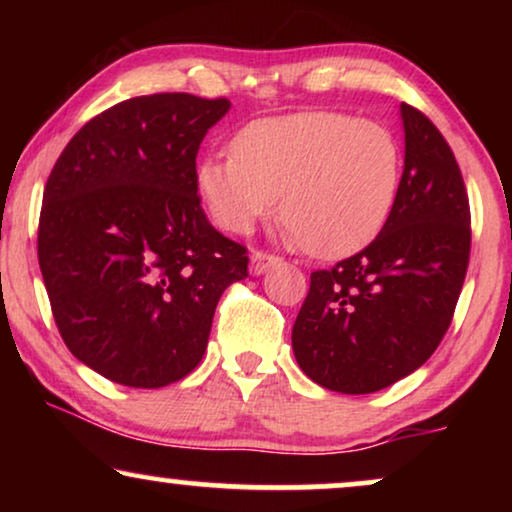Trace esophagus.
<instances>
[{
  "mask_svg": "<svg viewBox=\"0 0 512 512\" xmlns=\"http://www.w3.org/2000/svg\"><path fill=\"white\" fill-rule=\"evenodd\" d=\"M279 258L272 254H263V251H254L249 258V270L251 275H263L265 270H270L272 265H277Z\"/></svg>",
  "mask_w": 512,
  "mask_h": 512,
  "instance_id": "esophagus-1",
  "label": "esophagus"
}]
</instances>
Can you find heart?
I'll return each instance as SVG.
<instances>
[{
    "label": "heart",
    "instance_id": "heart-1",
    "mask_svg": "<svg viewBox=\"0 0 512 512\" xmlns=\"http://www.w3.org/2000/svg\"><path fill=\"white\" fill-rule=\"evenodd\" d=\"M235 156H207L198 191L223 230L249 233L275 214L286 240L338 258L387 223L401 186V144L387 125L335 111L263 118L233 139Z\"/></svg>",
    "mask_w": 512,
    "mask_h": 512
}]
</instances>
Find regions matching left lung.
I'll return each mask as SVG.
<instances>
[{"mask_svg":"<svg viewBox=\"0 0 512 512\" xmlns=\"http://www.w3.org/2000/svg\"><path fill=\"white\" fill-rule=\"evenodd\" d=\"M403 177L380 235L310 277L291 345L303 373L338 394H373L436 352L471 251V209L454 153L424 114L401 104Z\"/></svg>","mask_w":512,"mask_h":512,"instance_id":"1","label":"left lung"}]
</instances>
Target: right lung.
<instances>
[{
    "label": "right lung",
    "mask_w": 512,
    "mask_h": 512,
    "mask_svg": "<svg viewBox=\"0 0 512 512\" xmlns=\"http://www.w3.org/2000/svg\"><path fill=\"white\" fill-rule=\"evenodd\" d=\"M228 100L158 93L88 121L44 188L39 268L58 331L107 380L158 389L202 361L247 249L200 207L195 158Z\"/></svg>",
    "instance_id": "1"
}]
</instances>
